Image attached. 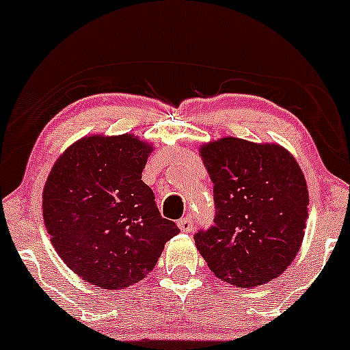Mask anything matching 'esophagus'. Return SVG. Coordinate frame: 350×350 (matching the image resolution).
I'll return each instance as SVG.
<instances>
[{
    "label": "esophagus",
    "instance_id": "esophagus-1",
    "mask_svg": "<svg viewBox=\"0 0 350 350\" xmlns=\"http://www.w3.org/2000/svg\"><path fill=\"white\" fill-rule=\"evenodd\" d=\"M178 226H179L180 231H184V232L192 231V226H193L192 218H190V216H185V218H180V219L178 221Z\"/></svg>",
    "mask_w": 350,
    "mask_h": 350
}]
</instances>
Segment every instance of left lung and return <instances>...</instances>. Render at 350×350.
Returning a JSON list of instances; mask_svg holds the SVG:
<instances>
[{"mask_svg": "<svg viewBox=\"0 0 350 350\" xmlns=\"http://www.w3.org/2000/svg\"><path fill=\"white\" fill-rule=\"evenodd\" d=\"M213 183V226L193 236L219 280L254 287L293 263L304 241L308 190L295 158L276 144L224 137L202 145Z\"/></svg>", "mask_w": 350, "mask_h": 350, "instance_id": "1", "label": "left lung"}]
</instances>
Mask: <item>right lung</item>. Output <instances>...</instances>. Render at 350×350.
<instances>
[{"label": "right lung", "instance_id": "1", "mask_svg": "<svg viewBox=\"0 0 350 350\" xmlns=\"http://www.w3.org/2000/svg\"><path fill=\"white\" fill-rule=\"evenodd\" d=\"M152 150L132 134L83 137L48 176L42 202L51 244L96 287L116 291L142 281L179 234L142 180Z\"/></svg>", "mask_w": 350, "mask_h": 350}]
</instances>
